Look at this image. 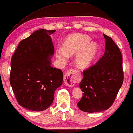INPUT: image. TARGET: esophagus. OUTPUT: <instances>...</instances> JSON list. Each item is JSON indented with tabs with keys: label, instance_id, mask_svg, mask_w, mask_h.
Segmentation results:
<instances>
[{
	"label": "esophagus",
	"instance_id": "34e87169",
	"mask_svg": "<svg viewBox=\"0 0 133 133\" xmlns=\"http://www.w3.org/2000/svg\"><path fill=\"white\" fill-rule=\"evenodd\" d=\"M81 79V74L79 71L76 69H72L65 74L63 81L66 86L73 87L76 82L79 81Z\"/></svg>",
	"mask_w": 133,
	"mask_h": 133
}]
</instances>
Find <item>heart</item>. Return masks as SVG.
<instances>
[{
	"instance_id": "heart-1",
	"label": "heart",
	"mask_w": 133,
	"mask_h": 133,
	"mask_svg": "<svg viewBox=\"0 0 133 133\" xmlns=\"http://www.w3.org/2000/svg\"><path fill=\"white\" fill-rule=\"evenodd\" d=\"M97 43L91 42V38L82 34H72L65 39L63 48L59 47L56 50V56L62 62H66L69 55L76 53V63L81 68L90 66L99 52Z\"/></svg>"
}]
</instances>
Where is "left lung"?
Returning a JSON list of instances; mask_svg holds the SVG:
<instances>
[{
  "label": "left lung",
  "mask_w": 133,
  "mask_h": 133,
  "mask_svg": "<svg viewBox=\"0 0 133 133\" xmlns=\"http://www.w3.org/2000/svg\"><path fill=\"white\" fill-rule=\"evenodd\" d=\"M103 36L106 41L104 55L97 63L83 71V77L79 83L83 96L77 105L84 112L108 110L123 82L121 51L111 38L105 34Z\"/></svg>",
  "instance_id": "obj_1"
}]
</instances>
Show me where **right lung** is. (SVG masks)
Segmentation results:
<instances>
[{"label":"right lung","mask_w":133,"mask_h":133,"mask_svg":"<svg viewBox=\"0 0 133 133\" xmlns=\"http://www.w3.org/2000/svg\"><path fill=\"white\" fill-rule=\"evenodd\" d=\"M56 30L34 32L20 42L11 59L10 82L19 104L29 110L49 108L63 82L61 70L51 66L54 47L50 35Z\"/></svg>","instance_id":"1"}]
</instances>
